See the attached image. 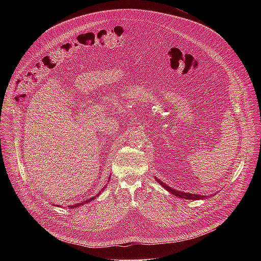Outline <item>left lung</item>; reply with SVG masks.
I'll return each mask as SVG.
<instances>
[{"label":"left lung","mask_w":261,"mask_h":261,"mask_svg":"<svg viewBox=\"0 0 261 261\" xmlns=\"http://www.w3.org/2000/svg\"><path fill=\"white\" fill-rule=\"evenodd\" d=\"M156 180L162 186L164 189H166L170 194L179 197V198H184V199H188V200H199V199H206L210 197V195H199V194H192V193H186L182 191H178L177 189H172L171 187H169L168 185H166L165 182L161 181L159 178L155 177Z\"/></svg>","instance_id":"1"}]
</instances>
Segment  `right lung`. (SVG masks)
<instances>
[{
  "label": "right lung",
  "instance_id": "right-lung-1",
  "mask_svg": "<svg viewBox=\"0 0 261 261\" xmlns=\"http://www.w3.org/2000/svg\"><path fill=\"white\" fill-rule=\"evenodd\" d=\"M109 179H110V176H109ZM105 187H106V186H105ZM105 187H104V188H103V189H102V190H101V191H100V192H99V193H98L96 196H93V197H91L90 199H87L86 201H83V202H80V203H75V204H74V205H69L68 207H69V208H76V207H80L81 205H84V204H86V203H89V202H90V201H92L93 199H95V198H97L98 196H100L101 192H102V191L105 189ZM58 206H60V205H58ZM61 207H62V206H61Z\"/></svg>",
  "mask_w": 261,
  "mask_h": 261
}]
</instances>
